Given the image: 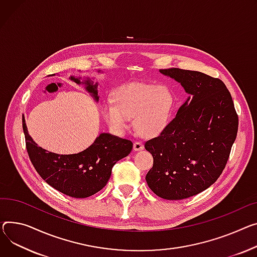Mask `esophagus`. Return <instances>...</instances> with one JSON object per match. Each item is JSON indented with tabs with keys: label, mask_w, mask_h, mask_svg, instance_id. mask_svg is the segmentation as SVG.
<instances>
[{
	"label": "esophagus",
	"mask_w": 257,
	"mask_h": 257,
	"mask_svg": "<svg viewBox=\"0 0 257 257\" xmlns=\"http://www.w3.org/2000/svg\"><path fill=\"white\" fill-rule=\"evenodd\" d=\"M144 148H145L144 145L140 142H136V143L133 144V150L134 151H142V150H144Z\"/></svg>",
	"instance_id": "obj_1"
}]
</instances>
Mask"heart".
<instances>
[{
  "label": "heart",
  "mask_w": 257,
  "mask_h": 257,
  "mask_svg": "<svg viewBox=\"0 0 257 257\" xmlns=\"http://www.w3.org/2000/svg\"><path fill=\"white\" fill-rule=\"evenodd\" d=\"M176 97L166 85L129 83L114 93V100L106 99L102 114L116 133H124L134 118V128L145 138H155L172 122Z\"/></svg>",
  "instance_id": "heart-1"
}]
</instances>
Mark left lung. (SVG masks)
I'll return each mask as SVG.
<instances>
[{
    "label": "left lung",
    "mask_w": 257,
    "mask_h": 257,
    "mask_svg": "<svg viewBox=\"0 0 257 257\" xmlns=\"http://www.w3.org/2000/svg\"><path fill=\"white\" fill-rule=\"evenodd\" d=\"M159 72L180 82L189 97L168 127L145 144L154 159L146 181L159 197L180 200L208 189L220 177L238 118L222 80L179 68Z\"/></svg>",
    "instance_id": "obj_1"
}]
</instances>
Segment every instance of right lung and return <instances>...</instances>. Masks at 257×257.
Here are the masks:
<instances>
[{"instance_id": "obj_1", "label": "right lung", "mask_w": 257, "mask_h": 257, "mask_svg": "<svg viewBox=\"0 0 257 257\" xmlns=\"http://www.w3.org/2000/svg\"><path fill=\"white\" fill-rule=\"evenodd\" d=\"M69 79L83 84L84 90L96 102L99 101L98 82L73 75ZM23 129L29 157L37 173L56 190L74 198H85L100 191L107 184L113 165L127 157L133 148L130 141L110 133H100L88 149L77 154L60 155L42 149L33 141L25 117Z\"/></svg>"}]
</instances>
